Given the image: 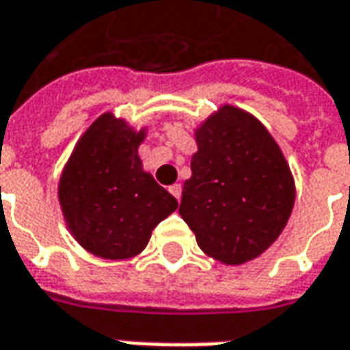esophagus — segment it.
Returning a JSON list of instances; mask_svg holds the SVG:
<instances>
[{"label":"esophagus","mask_w":350,"mask_h":350,"mask_svg":"<svg viewBox=\"0 0 350 350\" xmlns=\"http://www.w3.org/2000/svg\"><path fill=\"white\" fill-rule=\"evenodd\" d=\"M168 191H170V193H172V197H176L178 200L182 198V185H180V183H174V185H172Z\"/></svg>","instance_id":"1"}]
</instances>
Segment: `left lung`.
Returning <instances> with one entry per match:
<instances>
[{"instance_id":"8db88e82","label":"left lung","mask_w":350,"mask_h":350,"mask_svg":"<svg viewBox=\"0 0 350 350\" xmlns=\"http://www.w3.org/2000/svg\"><path fill=\"white\" fill-rule=\"evenodd\" d=\"M195 140L180 215L208 257L227 266L260 257L283 232L296 198L281 148L255 116L232 105L208 116Z\"/></svg>"}]
</instances>
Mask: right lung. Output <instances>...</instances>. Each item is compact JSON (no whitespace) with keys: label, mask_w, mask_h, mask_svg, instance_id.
<instances>
[{"label":"right lung","mask_w":350,"mask_h":350,"mask_svg":"<svg viewBox=\"0 0 350 350\" xmlns=\"http://www.w3.org/2000/svg\"><path fill=\"white\" fill-rule=\"evenodd\" d=\"M148 129H135L112 112L84 131L65 163L57 200L72 238L95 257H137L152 230L178 208L165 187L146 172L138 155Z\"/></svg>","instance_id":"obj_1"}]
</instances>
